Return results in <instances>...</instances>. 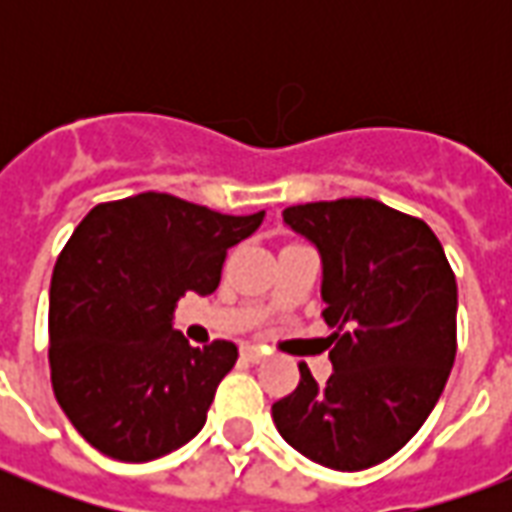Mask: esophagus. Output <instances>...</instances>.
Wrapping results in <instances>:
<instances>
[{
  "label": "esophagus",
  "mask_w": 512,
  "mask_h": 512,
  "mask_svg": "<svg viewBox=\"0 0 512 512\" xmlns=\"http://www.w3.org/2000/svg\"><path fill=\"white\" fill-rule=\"evenodd\" d=\"M241 356H244L246 362H260V359H266V348H260V345L244 343L241 345Z\"/></svg>",
  "instance_id": "34e87169"
}]
</instances>
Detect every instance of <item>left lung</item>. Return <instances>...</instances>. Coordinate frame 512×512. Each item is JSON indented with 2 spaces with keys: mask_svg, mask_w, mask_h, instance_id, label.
Here are the masks:
<instances>
[{
  "mask_svg": "<svg viewBox=\"0 0 512 512\" xmlns=\"http://www.w3.org/2000/svg\"><path fill=\"white\" fill-rule=\"evenodd\" d=\"M285 227L321 255L323 321L334 373L271 406L310 461L359 472L392 458L439 403L455 362L458 285L428 224L378 200L293 205Z\"/></svg>",
  "mask_w": 512,
  "mask_h": 512,
  "instance_id": "1",
  "label": "left lung"
}]
</instances>
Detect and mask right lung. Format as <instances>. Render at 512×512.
Here are the masks:
<instances>
[{
    "label": "right lung",
    "instance_id": "right-lung-1",
    "mask_svg": "<svg viewBox=\"0 0 512 512\" xmlns=\"http://www.w3.org/2000/svg\"><path fill=\"white\" fill-rule=\"evenodd\" d=\"M263 216L145 191L95 205L73 230L49 290L51 386L95 450L145 463L200 433L238 348H191L172 315L183 293L219 288L227 249Z\"/></svg>",
    "mask_w": 512,
    "mask_h": 512
}]
</instances>
